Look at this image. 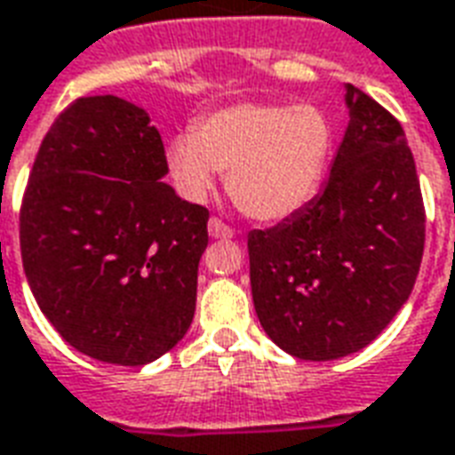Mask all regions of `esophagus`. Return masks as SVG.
<instances>
[{
	"label": "esophagus",
	"instance_id": "34e87169",
	"mask_svg": "<svg viewBox=\"0 0 455 455\" xmlns=\"http://www.w3.org/2000/svg\"><path fill=\"white\" fill-rule=\"evenodd\" d=\"M207 231H210L212 238H231L234 236V228L228 227V224H224L221 219L212 217L210 224H207Z\"/></svg>",
	"mask_w": 455,
	"mask_h": 455
}]
</instances>
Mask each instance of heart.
Returning a JSON list of instances; mask_svg holds the SVG:
<instances>
[{"mask_svg": "<svg viewBox=\"0 0 455 455\" xmlns=\"http://www.w3.org/2000/svg\"><path fill=\"white\" fill-rule=\"evenodd\" d=\"M331 123L313 103H236L204 116L168 142L178 190L202 200L217 171L245 217L279 221L311 200L331 154Z\"/></svg>", "mask_w": 455, "mask_h": 455, "instance_id": "1", "label": "heart"}]
</instances>
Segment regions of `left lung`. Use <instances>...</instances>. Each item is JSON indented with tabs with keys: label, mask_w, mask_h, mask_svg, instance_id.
<instances>
[{
	"label": "left lung",
	"mask_w": 455,
	"mask_h": 455,
	"mask_svg": "<svg viewBox=\"0 0 455 455\" xmlns=\"http://www.w3.org/2000/svg\"><path fill=\"white\" fill-rule=\"evenodd\" d=\"M349 124L323 193L282 224L248 234L255 313L299 359L366 347L415 287L425 202L405 132L347 84Z\"/></svg>",
	"instance_id": "8db88e82"
}]
</instances>
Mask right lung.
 <instances>
[{"mask_svg": "<svg viewBox=\"0 0 455 455\" xmlns=\"http://www.w3.org/2000/svg\"><path fill=\"white\" fill-rule=\"evenodd\" d=\"M166 173L159 130L117 96L69 103L30 168L26 279L62 339L99 362L149 364L193 323L210 212Z\"/></svg>", "mask_w": 455, "mask_h": 455, "instance_id": "right-lung-1", "label": "right lung"}]
</instances>
